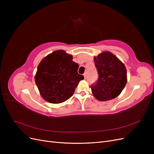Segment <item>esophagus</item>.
Masks as SVG:
<instances>
[{
	"instance_id": "34e87169",
	"label": "esophagus",
	"mask_w": 154,
	"mask_h": 154,
	"mask_svg": "<svg viewBox=\"0 0 154 154\" xmlns=\"http://www.w3.org/2000/svg\"><path fill=\"white\" fill-rule=\"evenodd\" d=\"M83 76H84V78L85 79L86 77H87V73H84V74H83Z\"/></svg>"
}]
</instances>
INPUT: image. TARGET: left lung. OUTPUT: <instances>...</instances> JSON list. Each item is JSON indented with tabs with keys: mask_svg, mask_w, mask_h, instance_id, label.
I'll return each mask as SVG.
<instances>
[{
	"mask_svg": "<svg viewBox=\"0 0 154 154\" xmlns=\"http://www.w3.org/2000/svg\"><path fill=\"white\" fill-rule=\"evenodd\" d=\"M99 74L96 83L92 85V94L99 101H108L119 96L127 82L124 63L109 51L94 57Z\"/></svg>",
	"mask_w": 154,
	"mask_h": 154,
	"instance_id": "left-lung-1",
	"label": "left lung"
}]
</instances>
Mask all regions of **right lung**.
<instances>
[{
  "label": "right lung",
  "mask_w": 154,
  "mask_h": 154,
  "mask_svg": "<svg viewBox=\"0 0 154 154\" xmlns=\"http://www.w3.org/2000/svg\"><path fill=\"white\" fill-rule=\"evenodd\" d=\"M78 64L63 50L55 51L38 64L35 76L41 96L51 103H60L71 97L83 76L78 73Z\"/></svg>",
  "instance_id": "obj_1"
}]
</instances>
